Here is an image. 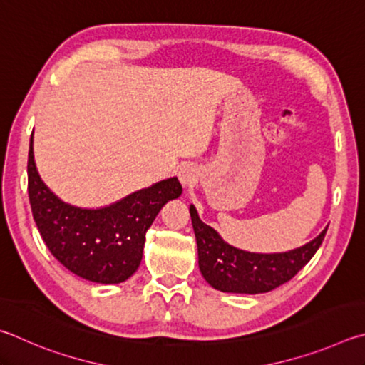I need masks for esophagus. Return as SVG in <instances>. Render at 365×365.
I'll use <instances>...</instances> for the list:
<instances>
[{
	"label": "esophagus",
	"instance_id": "34e87169",
	"mask_svg": "<svg viewBox=\"0 0 365 365\" xmlns=\"http://www.w3.org/2000/svg\"><path fill=\"white\" fill-rule=\"evenodd\" d=\"M178 178L184 187H194L197 184V170L190 165L182 166L178 171Z\"/></svg>",
	"mask_w": 365,
	"mask_h": 365
}]
</instances>
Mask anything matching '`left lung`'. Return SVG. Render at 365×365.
Masks as SVG:
<instances>
[{
	"label": "left lung",
	"mask_w": 365,
	"mask_h": 365,
	"mask_svg": "<svg viewBox=\"0 0 365 365\" xmlns=\"http://www.w3.org/2000/svg\"><path fill=\"white\" fill-rule=\"evenodd\" d=\"M199 267L216 290L227 293H266L289 282L309 263L327 232V227L308 244L284 253H250L226 244L213 227L205 225L190 205Z\"/></svg>",
	"instance_id": "left-lung-1"
}]
</instances>
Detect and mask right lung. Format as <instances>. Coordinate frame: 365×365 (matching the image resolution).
Returning <instances> with one entry per match:
<instances>
[{
  "mask_svg": "<svg viewBox=\"0 0 365 365\" xmlns=\"http://www.w3.org/2000/svg\"><path fill=\"white\" fill-rule=\"evenodd\" d=\"M34 139L29 149V199L44 244L61 264L98 284H120L131 277L143 259L147 229L168 200L182 187L178 178L160 181L99 210L62 202L38 175Z\"/></svg>",
  "mask_w": 365,
  "mask_h": 365,
  "instance_id": "obj_1",
  "label": "right lung"
}]
</instances>
